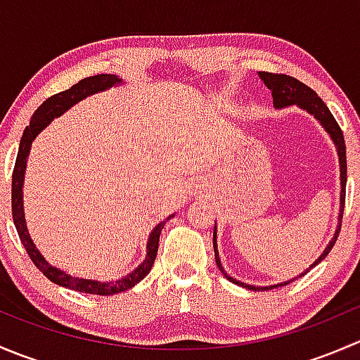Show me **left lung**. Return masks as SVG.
<instances>
[{
	"label": "left lung",
	"mask_w": 360,
	"mask_h": 360,
	"mask_svg": "<svg viewBox=\"0 0 360 360\" xmlns=\"http://www.w3.org/2000/svg\"><path fill=\"white\" fill-rule=\"evenodd\" d=\"M257 76H259L261 82H263L264 85L271 90V97H274L275 110H284V108H289V106H297L300 110L307 111L308 115L314 116V118L321 123L322 129L329 134V137H331L333 144H335L336 151H338V162H340V184H341L340 214H338V224H336L335 235H333V238L329 240V244L326 245V249L322 250L321 256H319L317 259H315L314 263L307 268V270L301 271L297 277L289 278V281H285V282H278V284H274V285H252V284H244V282L237 281V278H233L231 275H228L226 271H224L223 264H221L219 250H217V231H216L217 228L214 226V235H212L214 256H216V264H217V268L221 270V274H223L230 282H233V284H237V285H242V288L249 289V291H259V289L261 291H263V289L264 291H268V289L282 288V285L291 284V282L296 281V278L307 275L311 268L317 266V264L321 263L326 256H328L329 250H331L333 245H335L338 233H340V230H341V217H343V209H345V188H347V148H345L343 132H341L340 125L336 123L335 116L331 115V111H329V108L326 106L324 101H322L321 97H319L317 94L310 89V86H307L304 83H301L300 79L292 78V76H288V75H274V72L259 71L257 72Z\"/></svg>",
	"instance_id": "obj_1"
}]
</instances>
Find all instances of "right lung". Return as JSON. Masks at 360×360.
I'll return each instance as SVG.
<instances>
[{"instance_id":"right-lung-1","label":"right lung","mask_w":360,"mask_h":360,"mask_svg":"<svg viewBox=\"0 0 360 360\" xmlns=\"http://www.w3.org/2000/svg\"><path fill=\"white\" fill-rule=\"evenodd\" d=\"M123 85V79L116 75H96L89 76V78L82 79L76 85H72L71 89L64 90V92L56 94V96L49 97L38 110L34 111V115L31 116V122L25 127L22 139H20L19 153H17L15 160V169H13L12 176V214H13V223H15L17 233H19L20 242L27 250L29 257L34 263L36 268H39V271H43L46 278L53 282L57 285H63V288L75 289L78 292H86V294H99V296H111V294H118L127 291V289H132L134 285L139 284L144 277L151 271L155 263V257L158 252V240L160 233H162V228L165 226L167 221L172 216H169L167 219H163L162 223H158L157 226L151 230L150 238H148L146 244V257H144L143 263L132 271V274H127L125 277L118 278L115 282H99L92 281V278H83L76 277V275H69L60 268L52 266L49 261L43 257V254L36 249L34 242H32L31 235H29L27 224H25V214H24V177H25V167H27V157L29 151H31L32 141L38 137V134L41 130H45L46 127L52 123L53 118H59L63 116L68 110H71L75 104H78L79 101L86 99V97L94 96V94L106 92V90L112 89V86Z\"/></svg>"}]
</instances>
